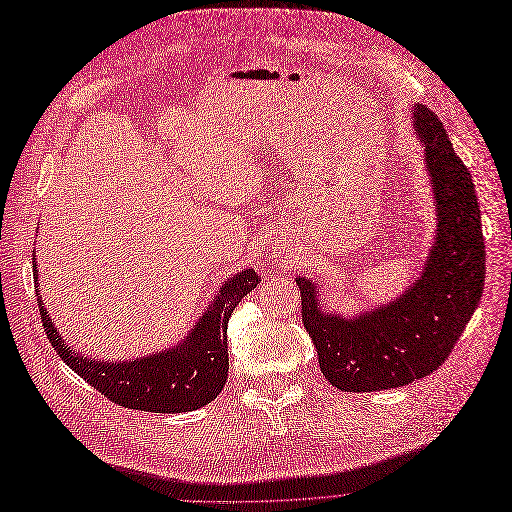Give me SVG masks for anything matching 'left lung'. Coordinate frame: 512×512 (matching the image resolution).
Segmentation results:
<instances>
[{
    "label": "left lung",
    "instance_id": "left-lung-1",
    "mask_svg": "<svg viewBox=\"0 0 512 512\" xmlns=\"http://www.w3.org/2000/svg\"><path fill=\"white\" fill-rule=\"evenodd\" d=\"M414 117L438 203L436 245L421 280L378 312L339 318L320 312L314 284L297 277L303 324L324 378L339 391H386L433 374L483 297L485 239L472 175L438 115L416 106Z\"/></svg>",
    "mask_w": 512,
    "mask_h": 512
}]
</instances>
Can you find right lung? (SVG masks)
<instances>
[{
    "label": "right lung",
    "mask_w": 512,
    "mask_h": 512,
    "mask_svg": "<svg viewBox=\"0 0 512 512\" xmlns=\"http://www.w3.org/2000/svg\"><path fill=\"white\" fill-rule=\"evenodd\" d=\"M34 277L38 280L36 260ZM258 284L260 277L254 269L230 277L181 346L132 363H100L72 352L46 316L42 299L38 307L46 337L57 354L98 393L130 410L175 414L203 408L222 393L228 378V318Z\"/></svg>",
    "instance_id": "1"
}]
</instances>
